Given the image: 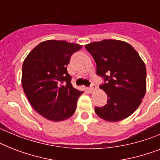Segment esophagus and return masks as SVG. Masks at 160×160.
I'll use <instances>...</instances> for the list:
<instances>
[{"label": "esophagus", "instance_id": "esophagus-1", "mask_svg": "<svg viewBox=\"0 0 160 160\" xmlns=\"http://www.w3.org/2000/svg\"><path fill=\"white\" fill-rule=\"evenodd\" d=\"M95 89H96V85H95V84H92V85H90V87L88 88V90H89V92L90 93H92Z\"/></svg>", "mask_w": 160, "mask_h": 160}]
</instances>
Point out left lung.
Returning a JSON list of instances; mask_svg holds the SVG:
<instances>
[{"label": "left lung", "mask_w": 160, "mask_h": 160, "mask_svg": "<svg viewBox=\"0 0 160 160\" xmlns=\"http://www.w3.org/2000/svg\"><path fill=\"white\" fill-rule=\"evenodd\" d=\"M96 63V74L103 78L100 88L108 96L107 104L95 107L98 116L107 121H119L134 113L146 90V68L129 44L104 40L85 46Z\"/></svg>", "instance_id": "1"}]
</instances>
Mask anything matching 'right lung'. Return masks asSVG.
I'll use <instances>...</instances> for the list:
<instances>
[{
  "label": "right lung",
  "instance_id": "obj_1",
  "mask_svg": "<svg viewBox=\"0 0 160 160\" xmlns=\"http://www.w3.org/2000/svg\"><path fill=\"white\" fill-rule=\"evenodd\" d=\"M81 47L65 41H43L24 60V92L35 110L46 119L61 121L75 113L83 91L72 86L67 65L71 55Z\"/></svg>",
  "mask_w": 160,
  "mask_h": 160
}]
</instances>
